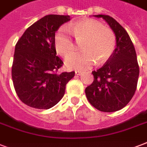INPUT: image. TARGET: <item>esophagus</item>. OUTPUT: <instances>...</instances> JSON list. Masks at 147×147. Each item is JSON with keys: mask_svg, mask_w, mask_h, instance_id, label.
Segmentation results:
<instances>
[{"mask_svg": "<svg viewBox=\"0 0 147 147\" xmlns=\"http://www.w3.org/2000/svg\"><path fill=\"white\" fill-rule=\"evenodd\" d=\"M82 72L81 71H76V76H80V75H82Z\"/></svg>", "mask_w": 147, "mask_h": 147, "instance_id": "34e87169", "label": "esophagus"}]
</instances>
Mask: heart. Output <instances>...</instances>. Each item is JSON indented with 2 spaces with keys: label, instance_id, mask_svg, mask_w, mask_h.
I'll return each mask as SVG.
<instances>
[{
  "label": "heart",
  "instance_id": "1",
  "mask_svg": "<svg viewBox=\"0 0 147 147\" xmlns=\"http://www.w3.org/2000/svg\"><path fill=\"white\" fill-rule=\"evenodd\" d=\"M70 33L81 42L82 51L71 53L65 59L69 69L85 70L94 64L107 62L116 46V36L112 30L105 27L100 22L85 19L65 27L60 28L54 38L55 49L62 56H67L75 49V43Z\"/></svg>",
  "mask_w": 147,
  "mask_h": 147
}]
</instances>
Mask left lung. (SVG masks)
Returning a JSON list of instances; mask_svg holds the SVG:
<instances>
[{
  "instance_id": "obj_1",
  "label": "left lung",
  "mask_w": 147,
  "mask_h": 147,
  "mask_svg": "<svg viewBox=\"0 0 147 147\" xmlns=\"http://www.w3.org/2000/svg\"><path fill=\"white\" fill-rule=\"evenodd\" d=\"M107 22L116 36V48L105 65L93 71L94 81L85 88L90 104L103 112H114L130 102L137 89L140 69L137 53L125 29L108 15H94Z\"/></svg>"
}]
</instances>
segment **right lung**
I'll return each instance as SVG.
<instances>
[{"instance_id":"right-lung-1","label":"right lung","mask_w":147,"mask_h":147,"mask_svg":"<svg viewBox=\"0 0 147 147\" xmlns=\"http://www.w3.org/2000/svg\"><path fill=\"white\" fill-rule=\"evenodd\" d=\"M70 20L69 15L45 16L26 29L15 46L12 79L22 102L36 109H49L64 96L75 71L58 73L62 62L56 55L55 33Z\"/></svg>"}]
</instances>
